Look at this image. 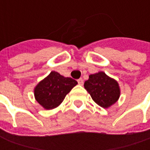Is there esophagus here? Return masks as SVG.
<instances>
[{"label": "esophagus", "mask_w": 150, "mask_h": 150, "mask_svg": "<svg viewBox=\"0 0 150 150\" xmlns=\"http://www.w3.org/2000/svg\"><path fill=\"white\" fill-rule=\"evenodd\" d=\"M78 83L79 85L83 84V79H78Z\"/></svg>", "instance_id": "1"}]
</instances>
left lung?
I'll use <instances>...</instances> for the list:
<instances>
[{
	"instance_id": "1",
	"label": "left lung",
	"mask_w": 150,
	"mask_h": 150,
	"mask_svg": "<svg viewBox=\"0 0 150 150\" xmlns=\"http://www.w3.org/2000/svg\"><path fill=\"white\" fill-rule=\"evenodd\" d=\"M84 88L95 103L104 108H108L116 104L120 96L118 82L104 71L89 75V79L84 83Z\"/></svg>"
}]
</instances>
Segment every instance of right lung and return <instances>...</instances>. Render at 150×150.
I'll return each mask as SVG.
<instances>
[{
  "instance_id": "right-lung-1",
  "label": "right lung",
  "mask_w": 150,
  "mask_h": 150,
  "mask_svg": "<svg viewBox=\"0 0 150 150\" xmlns=\"http://www.w3.org/2000/svg\"><path fill=\"white\" fill-rule=\"evenodd\" d=\"M77 84L75 79L53 71L36 85L34 98L43 108L51 110L62 104L66 96Z\"/></svg>"
}]
</instances>
